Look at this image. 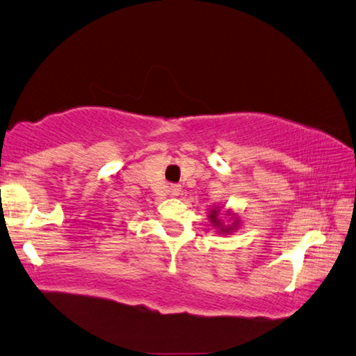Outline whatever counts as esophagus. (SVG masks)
<instances>
[{
  "instance_id": "34e87169",
  "label": "esophagus",
  "mask_w": 356,
  "mask_h": 356,
  "mask_svg": "<svg viewBox=\"0 0 356 356\" xmlns=\"http://www.w3.org/2000/svg\"><path fill=\"white\" fill-rule=\"evenodd\" d=\"M180 191H182V186L177 185V184H172V185L170 186V193H171V195H174V196H177Z\"/></svg>"
}]
</instances>
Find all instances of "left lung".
Returning <instances> with one entry per match:
<instances>
[{
  "mask_svg": "<svg viewBox=\"0 0 356 356\" xmlns=\"http://www.w3.org/2000/svg\"><path fill=\"white\" fill-rule=\"evenodd\" d=\"M216 216H218V210H212V213H210V221L213 222V226H220V227H222V225H221V222L218 221V218H216ZM220 231H222V232H227L229 229H220Z\"/></svg>",
  "mask_w": 356,
  "mask_h": 356,
  "instance_id": "8db88e82",
  "label": "left lung"
}]
</instances>
